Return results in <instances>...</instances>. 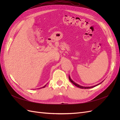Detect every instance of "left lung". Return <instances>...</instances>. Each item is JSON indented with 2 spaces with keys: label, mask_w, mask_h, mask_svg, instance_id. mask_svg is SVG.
<instances>
[{
  "label": "left lung",
  "mask_w": 120,
  "mask_h": 120,
  "mask_svg": "<svg viewBox=\"0 0 120 120\" xmlns=\"http://www.w3.org/2000/svg\"><path fill=\"white\" fill-rule=\"evenodd\" d=\"M68 78H69V79H70V81H71V83H73V84H74V85H75V86H77V87H78V88H81V89H90V88H94V87H95V86H98V85H99L100 84H101V82H104V81H103L101 82H100V83H98V85H95V86H80V85H78V83H75V82H74L73 81H72V79H71V78L70 75L68 76Z\"/></svg>",
  "instance_id": "8db88e82"
}]
</instances>
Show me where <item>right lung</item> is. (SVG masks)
Returning a JSON list of instances; mask_svg holds the SVG:
<instances>
[{"mask_svg":"<svg viewBox=\"0 0 120 120\" xmlns=\"http://www.w3.org/2000/svg\"><path fill=\"white\" fill-rule=\"evenodd\" d=\"M46 86V85H45V86H43V87H42V88H41H41H45V87ZM39 89H40V88H39Z\"/></svg>","mask_w":120,"mask_h":120,"instance_id":"right-lung-1","label":"right lung"}]
</instances>
